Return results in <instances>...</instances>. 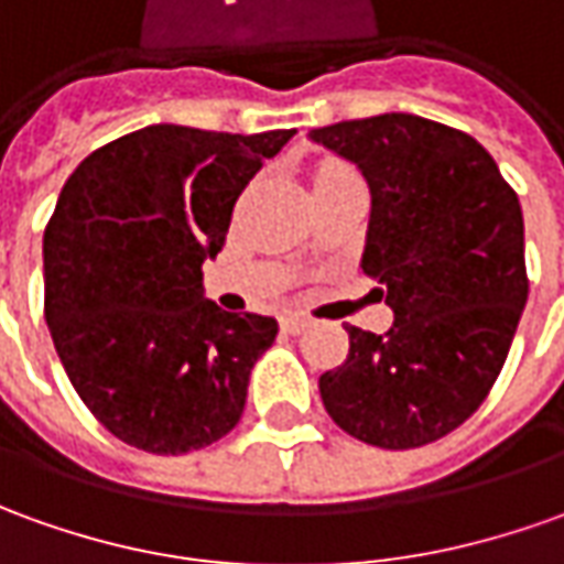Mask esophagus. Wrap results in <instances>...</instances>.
Masks as SVG:
<instances>
[{
	"instance_id": "34e87169",
	"label": "esophagus",
	"mask_w": 564,
	"mask_h": 564,
	"mask_svg": "<svg viewBox=\"0 0 564 564\" xmlns=\"http://www.w3.org/2000/svg\"><path fill=\"white\" fill-rule=\"evenodd\" d=\"M283 333H290V336H299V333H305L312 327V321L308 317H302V314H286L281 321Z\"/></svg>"
}]
</instances>
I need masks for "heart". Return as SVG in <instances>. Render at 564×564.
Segmentation results:
<instances>
[{
	"label": "heart",
	"instance_id": "obj_1",
	"mask_svg": "<svg viewBox=\"0 0 564 564\" xmlns=\"http://www.w3.org/2000/svg\"><path fill=\"white\" fill-rule=\"evenodd\" d=\"M358 172L339 163V160H324L317 170H314V185H324V182H336V178H355Z\"/></svg>",
	"mask_w": 564,
	"mask_h": 564
}]
</instances>
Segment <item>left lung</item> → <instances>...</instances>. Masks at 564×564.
<instances>
[{
	"mask_svg": "<svg viewBox=\"0 0 564 564\" xmlns=\"http://www.w3.org/2000/svg\"><path fill=\"white\" fill-rule=\"evenodd\" d=\"M370 185L361 268L394 312L386 336L348 330L321 377L333 423L358 442L411 451L473 416L503 370L528 302L516 191L473 135L413 113L312 129Z\"/></svg>",
	"mask_w": 564,
	"mask_h": 564,
	"instance_id": "obj_1",
	"label": "left lung"
}]
</instances>
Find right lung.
Listing matches in <instances>:
<instances>
[{
	"instance_id": "1",
	"label": "right lung",
	"mask_w": 564,
	"mask_h": 564,
	"mask_svg": "<svg viewBox=\"0 0 564 564\" xmlns=\"http://www.w3.org/2000/svg\"><path fill=\"white\" fill-rule=\"evenodd\" d=\"M296 129L259 135L144 126L91 151L42 237L45 324L73 389L120 442L187 454L240 423L278 321L221 312L203 262L237 197Z\"/></svg>"
}]
</instances>
